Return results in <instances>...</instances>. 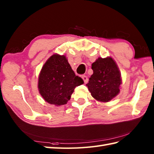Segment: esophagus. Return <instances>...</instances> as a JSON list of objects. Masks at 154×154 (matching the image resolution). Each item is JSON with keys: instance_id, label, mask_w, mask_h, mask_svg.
Here are the masks:
<instances>
[{"instance_id": "34e87169", "label": "esophagus", "mask_w": 154, "mask_h": 154, "mask_svg": "<svg viewBox=\"0 0 154 154\" xmlns=\"http://www.w3.org/2000/svg\"><path fill=\"white\" fill-rule=\"evenodd\" d=\"M81 77H82V79L84 81L85 83H87L88 82V78H87V76H85V75H82Z\"/></svg>"}]
</instances>
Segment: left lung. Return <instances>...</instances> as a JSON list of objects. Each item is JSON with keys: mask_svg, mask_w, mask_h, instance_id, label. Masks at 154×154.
Masks as SVG:
<instances>
[{"mask_svg": "<svg viewBox=\"0 0 154 154\" xmlns=\"http://www.w3.org/2000/svg\"><path fill=\"white\" fill-rule=\"evenodd\" d=\"M93 74L86 85L91 95L100 102H109L120 93L122 79L119 69L112 57H99L93 63Z\"/></svg>", "mask_w": 154, "mask_h": 154, "instance_id": "obj_1", "label": "left lung"}]
</instances>
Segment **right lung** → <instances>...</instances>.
I'll return each instance as SVG.
<instances>
[{
  "label": "right lung",
  "mask_w": 154,
  "mask_h": 154,
  "mask_svg": "<svg viewBox=\"0 0 154 154\" xmlns=\"http://www.w3.org/2000/svg\"><path fill=\"white\" fill-rule=\"evenodd\" d=\"M76 76L65 55L54 54L42 67L38 77V90L45 102L55 106L67 104L75 88L83 84Z\"/></svg>",
  "instance_id": "add662e5"
}]
</instances>
